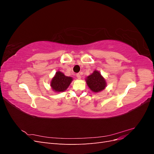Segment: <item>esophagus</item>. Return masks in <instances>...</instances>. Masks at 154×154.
I'll use <instances>...</instances> for the list:
<instances>
[{"label":"esophagus","mask_w":154,"mask_h":154,"mask_svg":"<svg viewBox=\"0 0 154 154\" xmlns=\"http://www.w3.org/2000/svg\"><path fill=\"white\" fill-rule=\"evenodd\" d=\"M76 77H77L78 79H80V78H81V74H80V73L76 74Z\"/></svg>","instance_id":"1"}]
</instances>
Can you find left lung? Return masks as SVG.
I'll use <instances>...</instances> for the list:
<instances>
[{"label": "left lung", "mask_w": 154, "mask_h": 154, "mask_svg": "<svg viewBox=\"0 0 154 154\" xmlns=\"http://www.w3.org/2000/svg\"><path fill=\"white\" fill-rule=\"evenodd\" d=\"M86 82L90 89L94 92H100L103 90L106 87L105 79L97 71H94L91 75L87 77Z\"/></svg>", "instance_id": "1"}]
</instances>
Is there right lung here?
<instances>
[{
  "label": "right lung",
  "mask_w": 154,
  "mask_h": 154,
  "mask_svg": "<svg viewBox=\"0 0 154 154\" xmlns=\"http://www.w3.org/2000/svg\"><path fill=\"white\" fill-rule=\"evenodd\" d=\"M72 80L71 77L66 76L63 73L58 71L51 80V86L56 92H63L68 88Z\"/></svg>",
  "instance_id": "1"
}]
</instances>
